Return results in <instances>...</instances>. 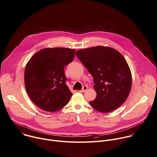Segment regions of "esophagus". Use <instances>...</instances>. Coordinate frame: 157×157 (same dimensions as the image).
<instances>
[{"instance_id":"34e87169","label":"esophagus","mask_w":157,"mask_h":157,"mask_svg":"<svg viewBox=\"0 0 157 157\" xmlns=\"http://www.w3.org/2000/svg\"><path fill=\"white\" fill-rule=\"evenodd\" d=\"M88 89V86H83V88H82V89L81 90H80V93H84L85 91H86V90Z\"/></svg>"}]
</instances>
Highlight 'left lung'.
I'll return each instance as SVG.
<instances>
[{
    "mask_svg": "<svg viewBox=\"0 0 157 157\" xmlns=\"http://www.w3.org/2000/svg\"><path fill=\"white\" fill-rule=\"evenodd\" d=\"M75 55L93 77L97 96L90 101L91 106L103 113L118 108L128 97L132 84L131 70L122 55L102 46L81 49Z\"/></svg>",
    "mask_w": 157,
    "mask_h": 157,
    "instance_id": "obj_1",
    "label": "left lung"
}]
</instances>
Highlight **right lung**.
<instances>
[{
	"label": "right lung",
	"mask_w": 157,
	"mask_h": 157,
	"mask_svg": "<svg viewBox=\"0 0 157 157\" xmlns=\"http://www.w3.org/2000/svg\"><path fill=\"white\" fill-rule=\"evenodd\" d=\"M75 49L46 48L26 64L25 85L32 101L41 109L54 112L69 102L72 93L66 84L64 68L75 56Z\"/></svg>",
	"instance_id": "add662e5"
}]
</instances>
